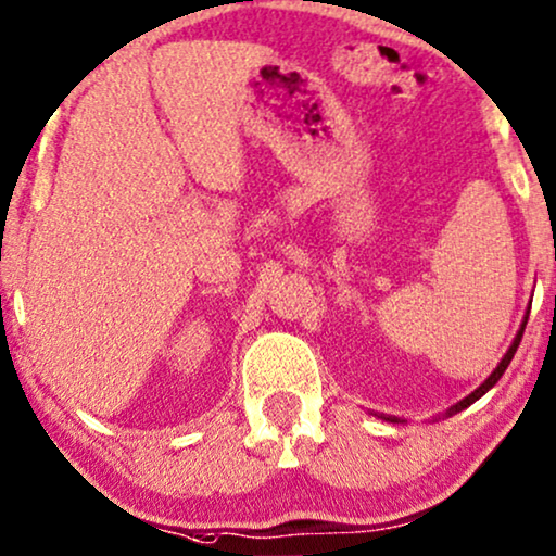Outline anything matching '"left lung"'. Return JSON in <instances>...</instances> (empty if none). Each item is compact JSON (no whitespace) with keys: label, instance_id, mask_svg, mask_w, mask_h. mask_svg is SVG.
<instances>
[{"label":"left lung","instance_id":"left-lung-1","mask_svg":"<svg viewBox=\"0 0 556 556\" xmlns=\"http://www.w3.org/2000/svg\"><path fill=\"white\" fill-rule=\"evenodd\" d=\"M523 327H526V324H523ZM523 327H521V331H518V334H516V340H514V344H510V350L506 352V357H503V359H501V365H498V367H495V370H493V375H490V378L485 380V383H482V386L478 388V391H475V393H470V395H467V399H465V401H459V406H454L452 410L467 408V406H470V403H475V401H478V399H480V395H485V393L490 391V388H493L495 383H498V380H501V375H503V372H506V367L510 365V359H514V355H516V350H518V342H521V337H523ZM452 410H450V414H452ZM388 421H401V419H391V416H388Z\"/></svg>","mask_w":556,"mask_h":556}]
</instances>
